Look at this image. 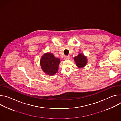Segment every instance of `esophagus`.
<instances>
[{"mask_svg": "<svg viewBox=\"0 0 121 121\" xmlns=\"http://www.w3.org/2000/svg\"><path fill=\"white\" fill-rule=\"evenodd\" d=\"M65 60H69L70 59V57L69 56H65L64 57Z\"/></svg>", "mask_w": 121, "mask_h": 121, "instance_id": "obj_1", "label": "esophagus"}]
</instances>
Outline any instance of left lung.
<instances>
[{"mask_svg": "<svg viewBox=\"0 0 121 121\" xmlns=\"http://www.w3.org/2000/svg\"><path fill=\"white\" fill-rule=\"evenodd\" d=\"M76 65L79 68L84 67L87 63V58L82 54H79L78 56L74 58Z\"/></svg>", "mask_w": 121, "mask_h": 121, "instance_id": "1", "label": "left lung"}]
</instances>
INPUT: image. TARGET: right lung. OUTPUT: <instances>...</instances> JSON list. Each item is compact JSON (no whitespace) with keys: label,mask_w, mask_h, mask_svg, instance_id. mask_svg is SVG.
Masks as SVG:
<instances>
[{"label":"right lung","mask_w":121,"mask_h":121,"mask_svg":"<svg viewBox=\"0 0 121 121\" xmlns=\"http://www.w3.org/2000/svg\"><path fill=\"white\" fill-rule=\"evenodd\" d=\"M60 59L55 57L51 53H45L41 57L40 65L42 70L47 75L53 76L58 70Z\"/></svg>","instance_id":"obj_1"}]
</instances>
